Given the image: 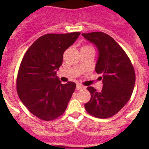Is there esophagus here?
<instances>
[{
    "label": "esophagus",
    "mask_w": 149,
    "mask_h": 149,
    "mask_svg": "<svg viewBox=\"0 0 149 149\" xmlns=\"http://www.w3.org/2000/svg\"><path fill=\"white\" fill-rule=\"evenodd\" d=\"M85 87L84 86L81 85V84H77L76 85V89L77 90H80V89H82V88H84Z\"/></svg>",
    "instance_id": "esophagus-1"
}]
</instances>
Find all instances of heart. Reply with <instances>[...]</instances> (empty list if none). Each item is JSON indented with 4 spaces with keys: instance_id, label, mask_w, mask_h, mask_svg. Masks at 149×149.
Segmentation results:
<instances>
[{
    "instance_id": "b5f03b06",
    "label": "heart",
    "mask_w": 149,
    "mask_h": 149,
    "mask_svg": "<svg viewBox=\"0 0 149 149\" xmlns=\"http://www.w3.org/2000/svg\"><path fill=\"white\" fill-rule=\"evenodd\" d=\"M82 47H91L89 46V45H85V46Z\"/></svg>"
}]
</instances>
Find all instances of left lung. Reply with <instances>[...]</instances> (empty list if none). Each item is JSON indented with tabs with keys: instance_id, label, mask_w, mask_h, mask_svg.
Wrapping results in <instances>:
<instances>
[{
	"instance_id": "left-lung-1",
	"label": "left lung",
	"mask_w": 149,
	"mask_h": 149,
	"mask_svg": "<svg viewBox=\"0 0 149 149\" xmlns=\"http://www.w3.org/2000/svg\"><path fill=\"white\" fill-rule=\"evenodd\" d=\"M97 46L99 58L95 70L102 74L103 88L98 91L87 87L91 99L84 104L89 115L97 118H108L118 113L127 104L134 88L136 74L130 58L118 43L102 31L82 34Z\"/></svg>"
}]
</instances>
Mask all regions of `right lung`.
I'll return each mask as SVG.
<instances>
[{
	"instance_id": "add662e5",
	"label": "right lung",
	"mask_w": 149,
	"mask_h": 149,
	"mask_svg": "<svg viewBox=\"0 0 149 149\" xmlns=\"http://www.w3.org/2000/svg\"><path fill=\"white\" fill-rule=\"evenodd\" d=\"M80 34H45L29 47L21 62L16 79L18 95L29 111L40 119L52 120L65 111L76 84H61L56 70L62 65L64 52Z\"/></svg>"
}]
</instances>
